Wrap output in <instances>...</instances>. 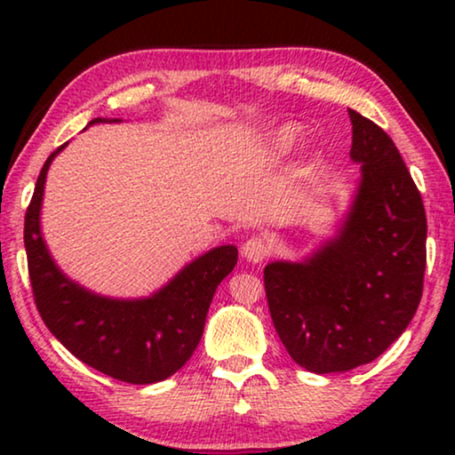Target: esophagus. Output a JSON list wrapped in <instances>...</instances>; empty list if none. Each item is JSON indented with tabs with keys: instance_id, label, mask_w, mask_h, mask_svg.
Here are the masks:
<instances>
[{
	"instance_id": "obj_1",
	"label": "esophagus",
	"mask_w": 455,
	"mask_h": 455,
	"mask_svg": "<svg viewBox=\"0 0 455 455\" xmlns=\"http://www.w3.org/2000/svg\"><path fill=\"white\" fill-rule=\"evenodd\" d=\"M269 251H271L269 242L263 238H248L244 244H242V257H244L248 263H254V265L263 263Z\"/></svg>"
}]
</instances>
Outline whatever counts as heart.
Returning <instances> with one entry per match:
<instances>
[{
	"mask_svg": "<svg viewBox=\"0 0 455 455\" xmlns=\"http://www.w3.org/2000/svg\"><path fill=\"white\" fill-rule=\"evenodd\" d=\"M298 140H300L298 128L291 126V124H285V126L275 130V132L271 134V139L267 140L265 159L277 164V161L290 157V155L294 153V148L298 147Z\"/></svg>",
	"mask_w": 455,
	"mask_h": 455,
	"instance_id": "obj_1",
	"label": "heart"
}]
</instances>
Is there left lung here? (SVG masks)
I'll return each instance as SVG.
<instances>
[{
    "label": "left lung",
    "mask_w": 455,
    "mask_h": 455,
    "mask_svg": "<svg viewBox=\"0 0 455 455\" xmlns=\"http://www.w3.org/2000/svg\"><path fill=\"white\" fill-rule=\"evenodd\" d=\"M360 180L331 238L302 260L265 267L275 331L316 375L372 363L412 321L427 265V215L394 140L347 109Z\"/></svg>",
    "instance_id": "1"
}]
</instances>
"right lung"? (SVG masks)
Returning a JSON list of instances; mask_svg holds the SVG:
<instances>
[{
  "label": "right lung",
  "instance_id": "add662e5",
  "mask_svg": "<svg viewBox=\"0 0 455 455\" xmlns=\"http://www.w3.org/2000/svg\"><path fill=\"white\" fill-rule=\"evenodd\" d=\"M101 122L122 120L95 117L89 126ZM66 147L68 142L47 157L24 220L36 308L60 344L95 371L132 385L164 381L196 350L217 285L238 263V248H211L142 298H111L84 288L60 269L41 229L47 172Z\"/></svg>",
  "mask_w": 455,
  "mask_h": 455
}]
</instances>
